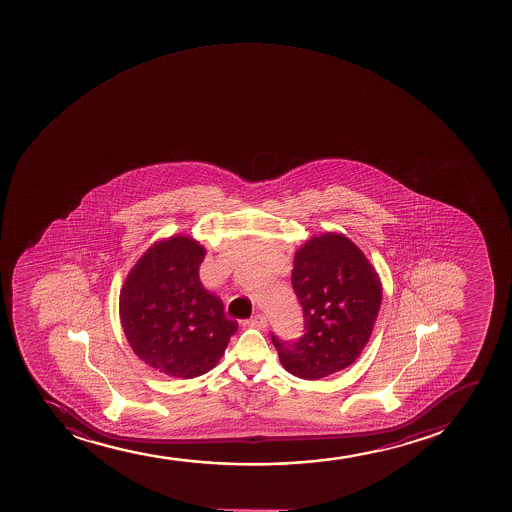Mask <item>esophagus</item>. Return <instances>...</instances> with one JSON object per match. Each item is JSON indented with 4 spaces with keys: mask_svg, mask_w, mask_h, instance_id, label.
I'll list each match as a JSON object with an SVG mask.
<instances>
[{
    "mask_svg": "<svg viewBox=\"0 0 512 512\" xmlns=\"http://www.w3.org/2000/svg\"><path fill=\"white\" fill-rule=\"evenodd\" d=\"M248 327L252 328H267V318H265L264 315H260V313H257V315H253L250 320H247Z\"/></svg>",
    "mask_w": 512,
    "mask_h": 512,
    "instance_id": "obj_1",
    "label": "esophagus"
}]
</instances>
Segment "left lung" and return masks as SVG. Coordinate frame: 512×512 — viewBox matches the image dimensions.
<instances>
[{
  "label": "left lung",
  "mask_w": 512,
  "mask_h": 512,
  "mask_svg": "<svg viewBox=\"0 0 512 512\" xmlns=\"http://www.w3.org/2000/svg\"><path fill=\"white\" fill-rule=\"evenodd\" d=\"M294 293L305 335L286 342L272 334L282 368L301 379H322L351 366L368 344L381 306V282L347 236H313L294 253Z\"/></svg>",
  "instance_id": "obj_1"
}]
</instances>
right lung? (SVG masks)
Here are the masks:
<instances>
[{"instance_id": "right-lung-1", "label": "right lung", "mask_w": 512, "mask_h": 512, "mask_svg": "<svg viewBox=\"0 0 512 512\" xmlns=\"http://www.w3.org/2000/svg\"><path fill=\"white\" fill-rule=\"evenodd\" d=\"M206 250L190 236H170L144 252L119 298L134 354L172 378L207 373L223 357L238 323L199 279Z\"/></svg>"}]
</instances>
